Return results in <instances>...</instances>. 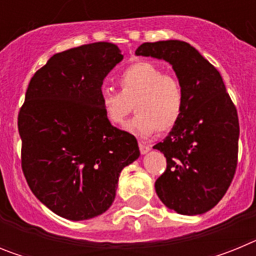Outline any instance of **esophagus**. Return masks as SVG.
Segmentation results:
<instances>
[{
  "instance_id": "obj_1",
  "label": "esophagus",
  "mask_w": 256,
  "mask_h": 256,
  "mask_svg": "<svg viewBox=\"0 0 256 256\" xmlns=\"http://www.w3.org/2000/svg\"><path fill=\"white\" fill-rule=\"evenodd\" d=\"M138 146H140V151H141V154H148L151 148L150 144H144V142H140Z\"/></svg>"
}]
</instances>
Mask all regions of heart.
<instances>
[{
  "mask_svg": "<svg viewBox=\"0 0 256 256\" xmlns=\"http://www.w3.org/2000/svg\"><path fill=\"white\" fill-rule=\"evenodd\" d=\"M120 92L101 91V108L106 120L123 126L134 105L137 112L126 130L138 136L165 133L180 122L184 108V91L177 76L165 74L158 65L138 61L119 76Z\"/></svg>",
  "mask_w": 256,
  "mask_h": 256,
  "instance_id": "1",
  "label": "heart"
}]
</instances>
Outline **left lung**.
I'll use <instances>...</instances> for the list:
<instances>
[{
    "mask_svg": "<svg viewBox=\"0 0 256 256\" xmlns=\"http://www.w3.org/2000/svg\"><path fill=\"white\" fill-rule=\"evenodd\" d=\"M137 56L168 61L184 91L180 122L154 148L166 158L155 182L162 204L198 216L218 204L234 180L238 155V116L218 70L183 40L146 42Z\"/></svg>",
    "mask_w": 256,
    "mask_h": 256,
    "instance_id": "8db88e82",
    "label": "left lung"
}]
</instances>
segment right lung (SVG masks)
Segmentation results:
<instances>
[{
    "label": "right lung",
    "mask_w": 256,
    "mask_h": 256,
    "mask_svg": "<svg viewBox=\"0 0 256 256\" xmlns=\"http://www.w3.org/2000/svg\"><path fill=\"white\" fill-rule=\"evenodd\" d=\"M123 60L116 44H83L52 56L32 76L18 115L22 169L29 188L70 220L112 206L124 166L138 159L137 140L106 120L101 87Z\"/></svg>",
    "instance_id": "obj_1"
}]
</instances>
